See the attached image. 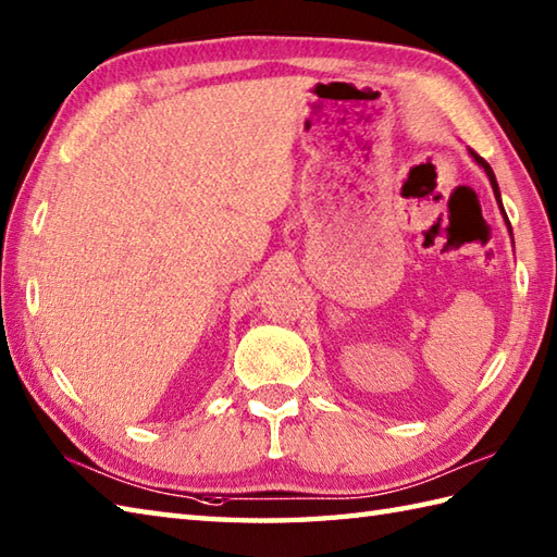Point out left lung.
Here are the masks:
<instances>
[{"instance_id": "1", "label": "left lung", "mask_w": 557, "mask_h": 557, "mask_svg": "<svg viewBox=\"0 0 557 557\" xmlns=\"http://www.w3.org/2000/svg\"><path fill=\"white\" fill-rule=\"evenodd\" d=\"M469 156H471V158H474V160H476V164H481V168H483V172H486V174H488V182H491V186H493V194H495V200H498V206H500V210H503V215H505V208H503V200H500V188H498V182H495V174H493V170H491V164H488L486 160H483L481 156H476V152H474V150H471V148H469ZM505 222H507V218H505ZM507 227H510V222H507ZM510 234H512V227H510Z\"/></svg>"}]
</instances>
